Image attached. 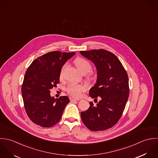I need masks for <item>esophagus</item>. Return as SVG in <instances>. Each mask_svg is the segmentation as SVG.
I'll return each mask as SVG.
<instances>
[{
	"label": "esophagus",
	"instance_id": "1",
	"mask_svg": "<svg viewBox=\"0 0 158 158\" xmlns=\"http://www.w3.org/2000/svg\"><path fill=\"white\" fill-rule=\"evenodd\" d=\"M69 100H70L71 101H79V100H80V99H79L74 98H73V97H70V98H69Z\"/></svg>",
	"mask_w": 158,
	"mask_h": 158
}]
</instances>
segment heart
I'll return each instance as SVG.
<instances>
[{
	"label": "heart",
	"mask_w": 158,
	"mask_h": 158,
	"mask_svg": "<svg viewBox=\"0 0 158 158\" xmlns=\"http://www.w3.org/2000/svg\"><path fill=\"white\" fill-rule=\"evenodd\" d=\"M74 63L78 69L83 74H87L92 69V64L87 60L84 58H77L74 60ZM65 64L63 65L60 73V78H63V73ZM90 79H92V77H89ZM86 87L82 84H70L66 88V92L69 95L74 98H80L83 92L86 91Z\"/></svg>",
	"instance_id": "b5f03b06"
}]
</instances>
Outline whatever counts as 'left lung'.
<instances>
[{"mask_svg":"<svg viewBox=\"0 0 158 158\" xmlns=\"http://www.w3.org/2000/svg\"><path fill=\"white\" fill-rule=\"evenodd\" d=\"M80 53L94 62L97 69L96 83L89 92L96 104L90 102L89 108L81 113V119L91 131H104L114 126L123 114L129 94L128 76L117 57L108 51Z\"/></svg>","mask_w":158,"mask_h":158,"instance_id":"obj_1","label":"left lung"}]
</instances>
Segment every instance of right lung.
<instances>
[{"label": "right lung", "mask_w": 158, "mask_h": 158, "mask_svg": "<svg viewBox=\"0 0 158 158\" xmlns=\"http://www.w3.org/2000/svg\"><path fill=\"white\" fill-rule=\"evenodd\" d=\"M74 54L50 52L33 60L27 69L21 91L26 112L35 124L49 127L60 121L69 100L66 96L55 99L50 90L60 83L63 64Z\"/></svg>", "instance_id": "right-lung-1"}]
</instances>
